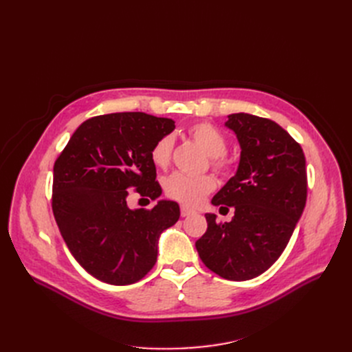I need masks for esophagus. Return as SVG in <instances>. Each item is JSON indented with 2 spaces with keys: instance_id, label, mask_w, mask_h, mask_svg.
<instances>
[{
  "instance_id": "1",
  "label": "esophagus",
  "mask_w": 352,
  "mask_h": 352,
  "mask_svg": "<svg viewBox=\"0 0 352 352\" xmlns=\"http://www.w3.org/2000/svg\"><path fill=\"white\" fill-rule=\"evenodd\" d=\"M194 210L192 208H189V207H186V206H182L180 207V216L182 217H188V216H190V214H194Z\"/></svg>"
}]
</instances>
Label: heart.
I'll use <instances>...</instances> for the list:
<instances>
[{
    "label": "heart",
    "mask_w": 352,
    "mask_h": 352,
    "mask_svg": "<svg viewBox=\"0 0 352 352\" xmlns=\"http://www.w3.org/2000/svg\"><path fill=\"white\" fill-rule=\"evenodd\" d=\"M189 136L211 157V167L219 173H226L230 168V160L226 155L228 138L214 124L201 122L188 129ZM173 136L164 135L151 148V162L154 166L164 168L168 166L173 154ZM216 188L211 176L192 177L182 173H173L164 180V192L180 204L195 207Z\"/></svg>",
    "instance_id": "heart-1"
}]
</instances>
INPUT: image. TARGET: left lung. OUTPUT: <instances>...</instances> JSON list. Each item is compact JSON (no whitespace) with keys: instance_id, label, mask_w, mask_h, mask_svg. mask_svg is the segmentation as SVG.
<instances>
[{"instance_id":"left-lung-1","label":"left lung","mask_w":352,"mask_h":352,"mask_svg":"<svg viewBox=\"0 0 352 352\" xmlns=\"http://www.w3.org/2000/svg\"><path fill=\"white\" fill-rule=\"evenodd\" d=\"M236 133L241 162L211 199L235 216L217 223L206 214L208 228L195 247L201 261L228 280L257 278L280 257L307 201V168L301 145L278 123L247 113L226 122Z\"/></svg>"}]
</instances>
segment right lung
<instances>
[{"label": "right lung", "instance_id": "add662e5", "mask_svg": "<svg viewBox=\"0 0 352 352\" xmlns=\"http://www.w3.org/2000/svg\"><path fill=\"white\" fill-rule=\"evenodd\" d=\"M175 122L145 113H111L83 122L54 163L52 212L67 248L94 278L141 280L157 261L158 238L179 220L175 201L131 210L127 190L162 195L151 148Z\"/></svg>", "mask_w": 352, "mask_h": 352}]
</instances>
